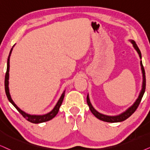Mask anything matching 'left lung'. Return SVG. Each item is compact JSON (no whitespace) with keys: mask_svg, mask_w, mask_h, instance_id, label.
Returning a JSON list of instances; mask_svg holds the SVG:
<instances>
[{"mask_svg":"<svg viewBox=\"0 0 150 150\" xmlns=\"http://www.w3.org/2000/svg\"><path fill=\"white\" fill-rule=\"evenodd\" d=\"M132 43H133V45L134 47V48L136 49V51H137L138 54H139L140 58L141 59V52L140 51L139 48H138V45H136V42L134 41H132ZM141 69H142V72H143V88H142V90L141 93H140L139 96H138V99L136 100V101L135 102V103L130 108L127 110L126 111H125L124 113H122V114L117 115V116H108V115H105L103 114H101L99 112H98L96 109L93 107V106L91 104L90 100H89L88 96H87L86 98V102L88 105L89 106V109H90L91 111L93 114L95 116H96L97 118L100 119L102 121H105V122H122V121L125 120L126 119H127L129 117H130L133 113L135 112L136 110L137 109V108L138 107V106L140 105V102H141L142 98H143L144 93L145 91V87H146V78H145V69H144L143 63L141 61Z\"/></svg>","mask_w":150,"mask_h":150,"instance_id":"1","label":"left lung"}]
</instances>
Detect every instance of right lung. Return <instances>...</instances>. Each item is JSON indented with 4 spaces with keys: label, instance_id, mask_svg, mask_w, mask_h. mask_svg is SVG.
Instances as JSON below:
<instances>
[{
    "label": "right lung",
    "instance_id": "right-lung-1",
    "mask_svg": "<svg viewBox=\"0 0 150 150\" xmlns=\"http://www.w3.org/2000/svg\"><path fill=\"white\" fill-rule=\"evenodd\" d=\"M12 48L11 49L10 52H9V54L8 56V58H7V71H6V73H5V93H6V96L7 97V99H8L9 101L13 105H14V107L17 109V111H18V112H19L23 116L25 117V118L27 119V120H28L30 122L35 123V124H37V123L44 122H46V121L51 120V119H52L53 117H55V115L57 114L60 106L62 105V102H63V100L64 98V92L63 93V94L62 95L61 98H60V99L59 100V101L57 102V103L55 107H54V109H53L50 113H47V114L42 115H30V114H27V113H25L24 111H23L22 110H21L19 108H18L16 105V104L13 102L12 98H11L10 94H9V87H8L9 81H8V80H9V57H10V54H11V52H12Z\"/></svg>",
    "mask_w": 150,
    "mask_h": 150
}]
</instances>
